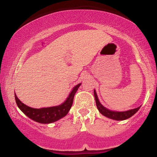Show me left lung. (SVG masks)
Returning <instances> with one entry per match:
<instances>
[{"label":"left lung","instance_id":"obj_1","mask_svg":"<svg viewBox=\"0 0 157 157\" xmlns=\"http://www.w3.org/2000/svg\"><path fill=\"white\" fill-rule=\"evenodd\" d=\"M94 94L95 97V101H96V105L97 109H98L99 111L102 113L103 116L112 119L114 120H127V119L130 118L132 117L134 113H136L138 111V110L140 109V106L136 109L128 110L126 111H111V110L106 109L103 105L100 103L99 101V99L97 97V93L95 90H94Z\"/></svg>","mask_w":157,"mask_h":157}]
</instances>
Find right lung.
<instances>
[{
  "label": "right lung",
  "instance_id": "1",
  "mask_svg": "<svg viewBox=\"0 0 157 157\" xmlns=\"http://www.w3.org/2000/svg\"><path fill=\"white\" fill-rule=\"evenodd\" d=\"M80 85L81 83H79L75 87H74L66 101L60 105L42 108V109H33V108L27 106L24 103H23L15 94V101L19 109L22 111V112L24 114H26L28 117L32 119V120L43 124L52 123V122H56L60 119L64 117L68 113L73 104L74 97H75V93L77 92V89L80 87Z\"/></svg>",
  "mask_w": 157,
  "mask_h": 157
}]
</instances>
